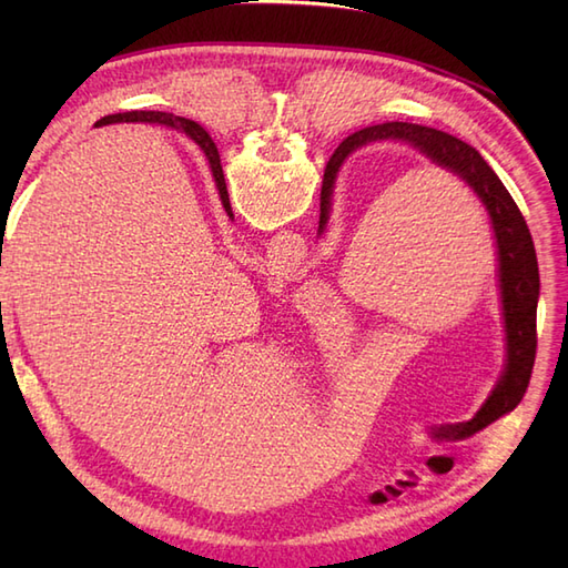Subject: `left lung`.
<instances>
[{
    "mask_svg": "<svg viewBox=\"0 0 568 568\" xmlns=\"http://www.w3.org/2000/svg\"><path fill=\"white\" fill-rule=\"evenodd\" d=\"M376 141H403L417 149L425 159L444 171L454 173L464 185L474 190V195L484 204L490 220L493 239H496V261H498V287H500V307H503V327H505V368L503 376L490 390L486 403L478 413L466 422L454 425H434L429 427L432 439L437 442H462L486 429L503 415L513 413L532 376L535 354H537V297H539V268L537 253L532 244L523 212L517 210L510 192L505 190L500 178L484 161L474 146L456 139L446 131L429 129L422 124L407 122H385L376 126H366L356 134L346 136L339 149L324 168L322 197H320V229L322 234L329 224L332 197L336 175L354 151L371 146Z\"/></svg>",
    "mask_w": 568,
    "mask_h": 568,
    "instance_id": "8db88e82",
    "label": "left lung"
}]
</instances>
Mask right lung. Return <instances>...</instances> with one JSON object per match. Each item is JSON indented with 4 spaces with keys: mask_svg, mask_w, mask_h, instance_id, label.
I'll list each match as a JSON object with an SVG mask.
<instances>
[{
    "mask_svg": "<svg viewBox=\"0 0 568 568\" xmlns=\"http://www.w3.org/2000/svg\"><path fill=\"white\" fill-rule=\"evenodd\" d=\"M163 124V126H173L180 129L187 139H192L202 149L204 159H207L210 168H212V178H214V185L220 190V200H222V207L226 212L229 220H234L232 214V204H229V192H226V183H224V173H222V161H220V151H216L212 136L204 131L197 122H192V119H183V116H173L168 112H124V114H110L100 119L94 126H106V124Z\"/></svg>",
    "mask_w": 568,
    "mask_h": 568,
    "instance_id": "right-lung-1",
    "label": "right lung"
}]
</instances>
